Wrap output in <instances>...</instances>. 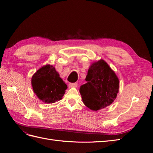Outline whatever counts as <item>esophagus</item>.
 I'll use <instances>...</instances> for the list:
<instances>
[{"label":"esophagus","instance_id":"esophagus-1","mask_svg":"<svg viewBox=\"0 0 153 153\" xmlns=\"http://www.w3.org/2000/svg\"><path fill=\"white\" fill-rule=\"evenodd\" d=\"M77 86V83L74 82V83H69V88H76Z\"/></svg>","mask_w":153,"mask_h":153}]
</instances>
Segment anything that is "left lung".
Here are the masks:
<instances>
[{"label": "left lung", "instance_id": "8db88e82", "mask_svg": "<svg viewBox=\"0 0 153 153\" xmlns=\"http://www.w3.org/2000/svg\"><path fill=\"white\" fill-rule=\"evenodd\" d=\"M87 83L79 89L84 104L93 111L110 105L119 89V80L103 60L94 62L89 67L86 77Z\"/></svg>", "mask_w": 153, "mask_h": 153}]
</instances>
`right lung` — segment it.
Wrapping results in <instances>:
<instances>
[{
  "mask_svg": "<svg viewBox=\"0 0 153 153\" xmlns=\"http://www.w3.org/2000/svg\"><path fill=\"white\" fill-rule=\"evenodd\" d=\"M31 85L38 98L46 103L60 100L67 88L55 67L50 65L43 66L34 74Z\"/></svg>",
  "mask_w": 153,
  "mask_h": 153,
  "instance_id": "add662e5",
  "label": "right lung"
}]
</instances>
